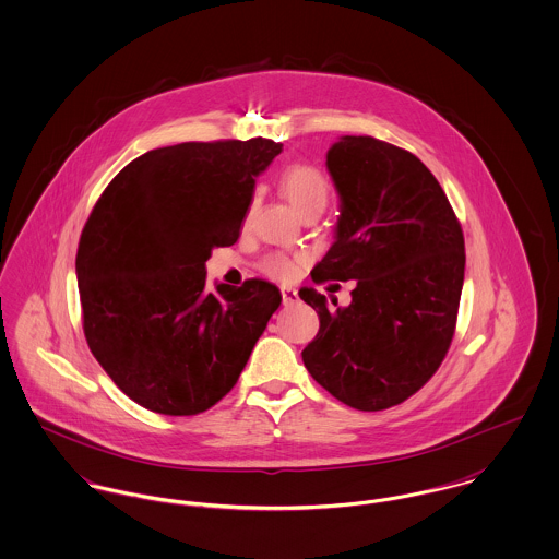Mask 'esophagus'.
Listing matches in <instances>:
<instances>
[{
    "label": "esophagus",
    "instance_id": "1",
    "mask_svg": "<svg viewBox=\"0 0 559 559\" xmlns=\"http://www.w3.org/2000/svg\"><path fill=\"white\" fill-rule=\"evenodd\" d=\"M281 296H283V304H285V306H292V304L298 301V292L292 289V287H283V289H281Z\"/></svg>",
    "mask_w": 559,
    "mask_h": 559
}]
</instances>
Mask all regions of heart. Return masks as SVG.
Instances as JSON below:
<instances>
[{
  "mask_svg": "<svg viewBox=\"0 0 559 559\" xmlns=\"http://www.w3.org/2000/svg\"><path fill=\"white\" fill-rule=\"evenodd\" d=\"M281 193L287 198L292 209L298 215L319 213L328 206L330 200V180L325 174L308 164H296L287 168L281 176ZM300 259L285 258V255H270L263 259L261 270L278 281L294 278L300 270Z\"/></svg>",
  "mask_w": 559,
  "mask_h": 559,
  "instance_id": "heart-1",
  "label": "heart"
}]
</instances>
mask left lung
I'll use <instances>...</instances> for the list:
<instances>
[{"instance_id":"left-lung-1","label":"left lung","mask_w":559,"mask_h":559,"mask_svg":"<svg viewBox=\"0 0 559 559\" xmlns=\"http://www.w3.org/2000/svg\"><path fill=\"white\" fill-rule=\"evenodd\" d=\"M341 198L334 245L312 281H355L350 304L312 287L319 314L301 350L310 377L357 411H385L417 393L442 364L464 287V234L433 174L408 151L343 135L328 151Z\"/></svg>"}]
</instances>
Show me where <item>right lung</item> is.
<instances>
[{
	"instance_id": "obj_1",
	"label": "right lung",
	"mask_w": 559,
	"mask_h": 559,
	"mask_svg": "<svg viewBox=\"0 0 559 559\" xmlns=\"http://www.w3.org/2000/svg\"><path fill=\"white\" fill-rule=\"evenodd\" d=\"M281 151L265 138L155 148L93 206L76 253L86 344L140 406L173 417L215 406L281 306L261 278L206 283L213 249L238 240L255 178Z\"/></svg>"
}]
</instances>
